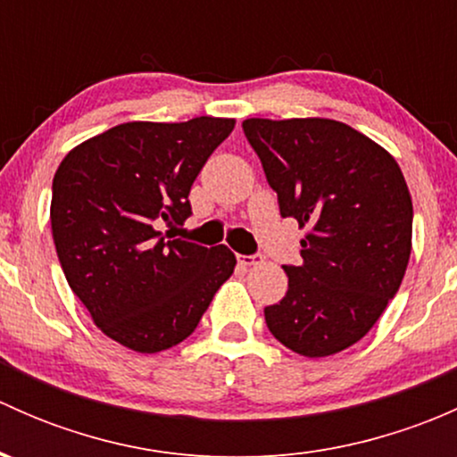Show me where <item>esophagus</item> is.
I'll list each match as a JSON object with an SVG mask.
<instances>
[{"mask_svg":"<svg viewBox=\"0 0 457 457\" xmlns=\"http://www.w3.org/2000/svg\"><path fill=\"white\" fill-rule=\"evenodd\" d=\"M238 262H241L243 267H252V265H258V262H262V254H238Z\"/></svg>","mask_w":457,"mask_h":457,"instance_id":"obj_1","label":"esophagus"}]
</instances>
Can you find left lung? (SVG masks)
<instances>
[{
	"instance_id": "obj_1",
	"label": "left lung",
	"mask_w": 457,
	"mask_h": 457,
	"mask_svg": "<svg viewBox=\"0 0 457 457\" xmlns=\"http://www.w3.org/2000/svg\"><path fill=\"white\" fill-rule=\"evenodd\" d=\"M243 132L278 196L307 229L287 294L265 307L274 338L307 358L352 347L398 292L413 205L394 156L334 119H245Z\"/></svg>"
}]
</instances>
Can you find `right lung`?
<instances>
[{"mask_svg": "<svg viewBox=\"0 0 457 457\" xmlns=\"http://www.w3.org/2000/svg\"><path fill=\"white\" fill-rule=\"evenodd\" d=\"M232 130L234 119L216 117L121 123L68 152L54 172L50 223L68 285L132 352L186 340L232 276L237 256L225 245L172 237L192 214V183Z\"/></svg>", "mask_w": 457, "mask_h": 457, "instance_id": "1", "label": "right lung"}]
</instances>
